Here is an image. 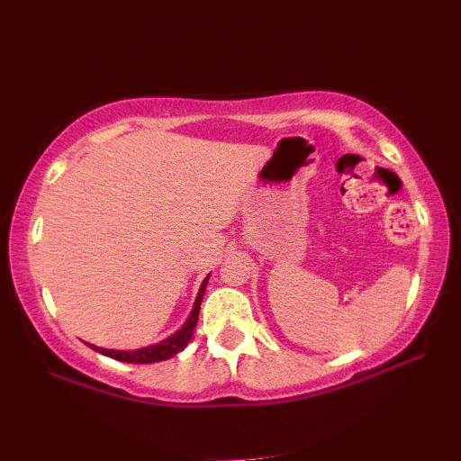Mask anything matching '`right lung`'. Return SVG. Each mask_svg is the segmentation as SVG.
I'll return each mask as SVG.
<instances>
[{
	"label": "right lung",
	"instance_id": "right-lung-1",
	"mask_svg": "<svg viewBox=\"0 0 461 461\" xmlns=\"http://www.w3.org/2000/svg\"><path fill=\"white\" fill-rule=\"evenodd\" d=\"M206 283H208V276L204 279L201 291H198L194 309H193V312H190V317L185 323V327H182L180 331H176L172 337H168L167 341H162L158 345H152V347H146V349H138V351H110V349H102V347H94V345H90V347L94 351L106 355V357H112L116 361H124V363H156V361L170 359L172 355H176V353L185 349V347L190 341V337H193V333H194V327H196V321H198V311H201V303H203V297H204Z\"/></svg>",
	"mask_w": 461,
	"mask_h": 461
}]
</instances>
